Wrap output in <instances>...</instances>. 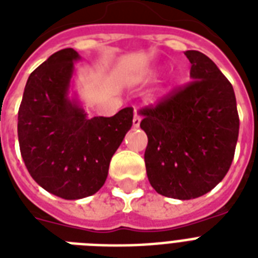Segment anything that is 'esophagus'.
<instances>
[{
  "label": "esophagus",
  "mask_w": 258,
  "mask_h": 258,
  "mask_svg": "<svg viewBox=\"0 0 258 258\" xmlns=\"http://www.w3.org/2000/svg\"><path fill=\"white\" fill-rule=\"evenodd\" d=\"M141 120H142V117L141 115L135 111L134 112V119H133V127L134 128H139V125H141Z\"/></svg>",
  "instance_id": "obj_1"
}]
</instances>
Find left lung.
Returning a JSON list of instances; mask_svg holds the SVG:
<instances>
[{"instance_id": "obj_1", "label": "left lung", "mask_w": 258, "mask_h": 258, "mask_svg": "<svg viewBox=\"0 0 258 258\" xmlns=\"http://www.w3.org/2000/svg\"><path fill=\"white\" fill-rule=\"evenodd\" d=\"M191 83L151 108L142 109L147 134L145 163L162 196L194 200L214 188L232 165L240 120L234 89L198 50L184 52Z\"/></svg>"}]
</instances>
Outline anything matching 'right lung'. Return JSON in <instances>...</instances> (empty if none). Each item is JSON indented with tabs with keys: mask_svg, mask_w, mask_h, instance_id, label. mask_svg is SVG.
Segmentation results:
<instances>
[{
	"mask_svg": "<svg viewBox=\"0 0 258 258\" xmlns=\"http://www.w3.org/2000/svg\"><path fill=\"white\" fill-rule=\"evenodd\" d=\"M72 48L53 53L30 74L18 109V143L36 182L53 196L82 200L104 184L111 158L133 125V108L89 117L75 91Z\"/></svg>",
	"mask_w": 258,
	"mask_h": 258,
	"instance_id": "1",
	"label": "right lung"
}]
</instances>
